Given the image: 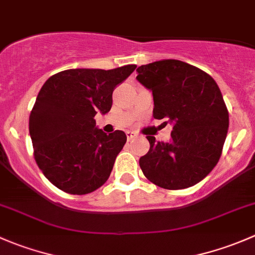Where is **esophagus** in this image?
I'll return each instance as SVG.
<instances>
[{"instance_id": "34e87169", "label": "esophagus", "mask_w": 255, "mask_h": 255, "mask_svg": "<svg viewBox=\"0 0 255 255\" xmlns=\"http://www.w3.org/2000/svg\"><path fill=\"white\" fill-rule=\"evenodd\" d=\"M126 134H127V139L128 140H130V139H133V138L137 137V133H135V132H129V130H128V132L126 133Z\"/></svg>"}]
</instances>
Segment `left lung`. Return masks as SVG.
<instances>
[{
    "label": "left lung",
    "mask_w": 255,
    "mask_h": 255,
    "mask_svg": "<svg viewBox=\"0 0 255 255\" xmlns=\"http://www.w3.org/2000/svg\"><path fill=\"white\" fill-rule=\"evenodd\" d=\"M137 80L151 90L153 116L173 123L171 139L156 142L140 156L144 176L166 190L194 186L212 171L222 154L230 117L216 81L180 60H160L137 69Z\"/></svg>",
    "instance_id": "8db88e82"
}]
</instances>
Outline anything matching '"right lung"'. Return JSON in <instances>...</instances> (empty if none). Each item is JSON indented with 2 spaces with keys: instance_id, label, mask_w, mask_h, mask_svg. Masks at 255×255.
Instances as JSON below:
<instances>
[{
  "instance_id": "add662e5",
  "label": "right lung",
  "mask_w": 255,
  "mask_h": 255,
  "mask_svg": "<svg viewBox=\"0 0 255 255\" xmlns=\"http://www.w3.org/2000/svg\"><path fill=\"white\" fill-rule=\"evenodd\" d=\"M135 68L69 69L43 85L29 115V134L35 163L54 186L86 195L107 181L127 137L97 129L94 117L111 110L113 90Z\"/></svg>"
}]
</instances>
